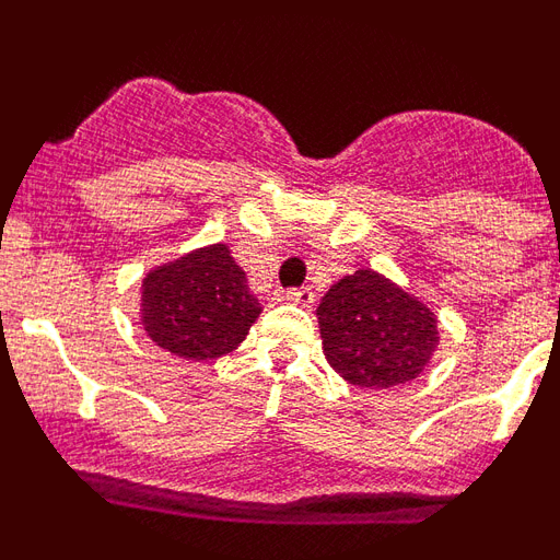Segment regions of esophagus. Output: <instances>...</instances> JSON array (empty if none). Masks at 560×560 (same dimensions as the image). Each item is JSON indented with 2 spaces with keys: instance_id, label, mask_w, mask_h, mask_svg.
I'll list each match as a JSON object with an SVG mask.
<instances>
[{
  "instance_id": "obj_1",
  "label": "esophagus",
  "mask_w": 560,
  "mask_h": 560,
  "mask_svg": "<svg viewBox=\"0 0 560 560\" xmlns=\"http://www.w3.org/2000/svg\"><path fill=\"white\" fill-rule=\"evenodd\" d=\"M285 300L294 305H303V308H311V303H314V291L311 289H289L285 291Z\"/></svg>"
}]
</instances>
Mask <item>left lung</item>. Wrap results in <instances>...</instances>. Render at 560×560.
Segmentation results:
<instances>
[{
  "label": "left lung",
  "mask_w": 560,
  "mask_h": 560,
  "mask_svg": "<svg viewBox=\"0 0 560 560\" xmlns=\"http://www.w3.org/2000/svg\"><path fill=\"white\" fill-rule=\"evenodd\" d=\"M316 319L330 368L368 389L418 378L440 341L432 311L373 269H359L330 285Z\"/></svg>",
  "instance_id": "1"
}]
</instances>
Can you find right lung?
Returning a JSON list of instances; mask_svg holds the SVG:
<instances>
[{"instance_id": "obj_1", "label": "right lung", "mask_w": 560, "mask_h": 560, "mask_svg": "<svg viewBox=\"0 0 560 560\" xmlns=\"http://www.w3.org/2000/svg\"><path fill=\"white\" fill-rule=\"evenodd\" d=\"M140 314L145 334L162 350L207 361L232 353L246 339L260 303L230 246L212 244L148 271Z\"/></svg>"}]
</instances>
